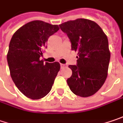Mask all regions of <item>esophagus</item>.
Masks as SVG:
<instances>
[{
  "instance_id": "1",
  "label": "esophagus",
  "mask_w": 123,
  "mask_h": 123,
  "mask_svg": "<svg viewBox=\"0 0 123 123\" xmlns=\"http://www.w3.org/2000/svg\"><path fill=\"white\" fill-rule=\"evenodd\" d=\"M66 66V64H61V67L63 68V67H65Z\"/></svg>"
}]
</instances>
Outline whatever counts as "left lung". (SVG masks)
I'll list each match as a JSON object with an SVG mask.
<instances>
[{
  "label": "left lung",
  "instance_id": "8db88e82",
  "mask_svg": "<svg viewBox=\"0 0 123 123\" xmlns=\"http://www.w3.org/2000/svg\"><path fill=\"white\" fill-rule=\"evenodd\" d=\"M71 41V50L77 51V65H69L72 75L67 84L80 97L93 95L107 77L110 51L107 37L94 21L77 18L59 25Z\"/></svg>",
  "mask_w": 123,
  "mask_h": 123
}]
</instances>
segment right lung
<instances>
[{"label":"right lung","mask_w":123,"mask_h":123,"mask_svg":"<svg viewBox=\"0 0 123 123\" xmlns=\"http://www.w3.org/2000/svg\"><path fill=\"white\" fill-rule=\"evenodd\" d=\"M59 30L57 25L33 21L13 34L7 55L10 75L16 87L30 99L45 97L60 69L59 62L43 63L40 57L48 38Z\"/></svg>","instance_id":"obj_1"}]
</instances>
